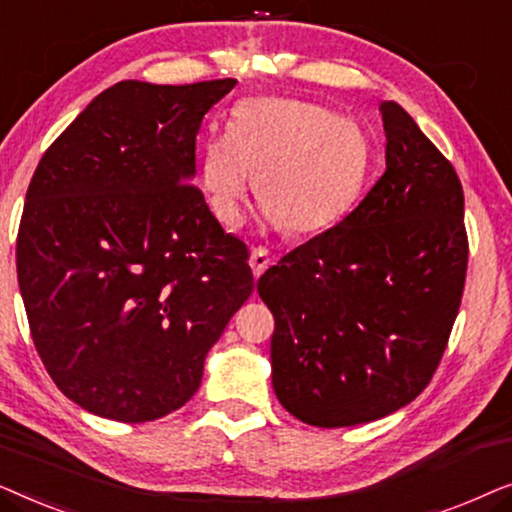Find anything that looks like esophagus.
Masks as SVG:
<instances>
[{"label":"esophagus","instance_id":"34e87169","mask_svg":"<svg viewBox=\"0 0 512 512\" xmlns=\"http://www.w3.org/2000/svg\"><path fill=\"white\" fill-rule=\"evenodd\" d=\"M268 263H270V254H268V249L258 247V249L251 251V256H249V265H251V272H254V277H256V279L263 275L265 268H268Z\"/></svg>","mask_w":512,"mask_h":512}]
</instances>
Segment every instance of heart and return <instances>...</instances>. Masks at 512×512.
I'll return each instance as SVG.
<instances>
[{"label":"heart","mask_w":512,"mask_h":512,"mask_svg":"<svg viewBox=\"0 0 512 512\" xmlns=\"http://www.w3.org/2000/svg\"><path fill=\"white\" fill-rule=\"evenodd\" d=\"M370 139L359 121L321 104L261 95L233 109L226 132L202 139L198 177L226 228L240 226L254 186L270 226L319 235L359 202L370 172Z\"/></svg>","instance_id":"b5f03b06"}]
</instances>
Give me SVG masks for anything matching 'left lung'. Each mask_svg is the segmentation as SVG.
<instances>
[{"mask_svg": "<svg viewBox=\"0 0 512 512\" xmlns=\"http://www.w3.org/2000/svg\"><path fill=\"white\" fill-rule=\"evenodd\" d=\"M387 170L338 226L265 270L272 387L300 422H375L422 394L466 282L464 191L450 160L382 102Z\"/></svg>", "mask_w": 512, "mask_h": 512, "instance_id": "8db88e82", "label": "left lung"}]
</instances>
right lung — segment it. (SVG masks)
I'll use <instances>...</instances> for the list:
<instances>
[{"instance_id": "add662e5", "label": "right lung", "mask_w": 512, "mask_h": 512, "mask_svg": "<svg viewBox=\"0 0 512 512\" xmlns=\"http://www.w3.org/2000/svg\"><path fill=\"white\" fill-rule=\"evenodd\" d=\"M235 83H116L48 146L27 188L16 265L34 347L93 415L139 424L191 401L254 291L247 244L191 184L202 116Z\"/></svg>"}]
</instances>
